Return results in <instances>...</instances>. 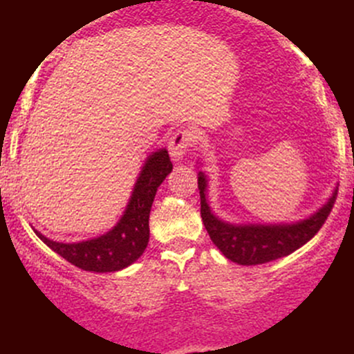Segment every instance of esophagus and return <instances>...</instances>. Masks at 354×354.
Instances as JSON below:
<instances>
[{
	"mask_svg": "<svg viewBox=\"0 0 354 354\" xmlns=\"http://www.w3.org/2000/svg\"><path fill=\"white\" fill-rule=\"evenodd\" d=\"M193 141H194V133L191 131V129L188 128L176 129L168 141V149L173 160L176 161L181 160V158L189 151Z\"/></svg>",
	"mask_w": 354,
	"mask_h": 354,
	"instance_id": "esophagus-1",
	"label": "esophagus"
}]
</instances>
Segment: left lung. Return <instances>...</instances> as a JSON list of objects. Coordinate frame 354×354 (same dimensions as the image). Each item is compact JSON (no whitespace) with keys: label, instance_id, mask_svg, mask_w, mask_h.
Wrapping results in <instances>:
<instances>
[{"label":"left lung","instance_id":"1","mask_svg":"<svg viewBox=\"0 0 354 354\" xmlns=\"http://www.w3.org/2000/svg\"><path fill=\"white\" fill-rule=\"evenodd\" d=\"M198 189H200L201 198V218L211 241L226 258L245 266L274 261V259L291 254L304 243L310 241L330 216L336 194H338L335 191L330 201L318 213L296 225L236 226L221 221L211 213L205 196L206 180L203 173L198 176Z\"/></svg>","mask_w":354,"mask_h":354}]
</instances>
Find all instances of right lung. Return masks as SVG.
Here are the masks:
<instances>
[{"instance_id":"obj_1","label":"right lung","mask_w":354,"mask_h":354,"mask_svg":"<svg viewBox=\"0 0 354 354\" xmlns=\"http://www.w3.org/2000/svg\"><path fill=\"white\" fill-rule=\"evenodd\" d=\"M166 149L151 154L138 178L123 218L109 233L83 243H56L35 231L44 245L84 271L111 273L135 263L145 253L149 239V211L158 186L171 173Z\"/></svg>"}]
</instances>
